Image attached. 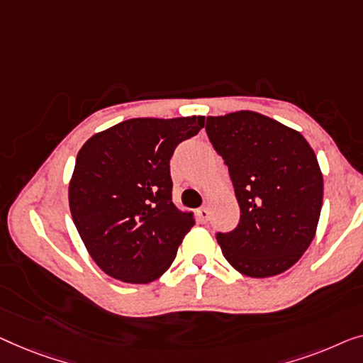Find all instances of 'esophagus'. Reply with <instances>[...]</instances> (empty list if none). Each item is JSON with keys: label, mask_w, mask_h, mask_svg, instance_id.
I'll list each match as a JSON object with an SVG mask.
<instances>
[{"label": "esophagus", "mask_w": 363, "mask_h": 363, "mask_svg": "<svg viewBox=\"0 0 363 363\" xmlns=\"http://www.w3.org/2000/svg\"><path fill=\"white\" fill-rule=\"evenodd\" d=\"M197 216H199V218H201V222H207L208 217H211V212H208L207 207H201L197 211Z\"/></svg>", "instance_id": "1"}]
</instances>
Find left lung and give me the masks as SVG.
I'll list each match as a JSON object with an SVG mask.
<instances>
[{
    "mask_svg": "<svg viewBox=\"0 0 363 363\" xmlns=\"http://www.w3.org/2000/svg\"><path fill=\"white\" fill-rule=\"evenodd\" d=\"M206 131L240 206L238 225L216 235L223 257L245 277L286 272L313 242L323 207L313 147L301 133L248 110L207 116Z\"/></svg>",
    "mask_w": 363,
    "mask_h": 363,
    "instance_id": "8db88e82",
    "label": "left lung"
}]
</instances>
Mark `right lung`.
I'll return each instance as SVG.
<instances>
[{"mask_svg": "<svg viewBox=\"0 0 363 363\" xmlns=\"http://www.w3.org/2000/svg\"><path fill=\"white\" fill-rule=\"evenodd\" d=\"M203 121L131 118L82 146L69 184L70 213L90 257L108 277L151 283L174 262L196 218L172 202L169 161Z\"/></svg>", "mask_w": 363, "mask_h": 363, "instance_id": "1", "label": "right lung"}]
</instances>
